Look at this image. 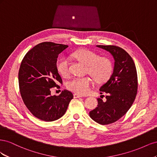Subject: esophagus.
I'll use <instances>...</instances> for the list:
<instances>
[{
  "label": "esophagus",
  "instance_id": "obj_1",
  "mask_svg": "<svg viewBox=\"0 0 157 157\" xmlns=\"http://www.w3.org/2000/svg\"><path fill=\"white\" fill-rule=\"evenodd\" d=\"M82 98V96L81 95H79L77 93L74 94V98Z\"/></svg>",
  "mask_w": 157,
  "mask_h": 157
}]
</instances>
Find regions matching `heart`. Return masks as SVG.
Instances as JSON below:
<instances>
[{
  "label": "heart",
  "instance_id": "b5f03b06",
  "mask_svg": "<svg viewBox=\"0 0 157 157\" xmlns=\"http://www.w3.org/2000/svg\"><path fill=\"white\" fill-rule=\"evenodd\" d=\"M75 58L86 65L87 73L97 82L105 81L113 72V65L111 61L105 57L98 56L93 51L88 49H80L73 54ZM57 69L61 77L67 78L69 76V63L67 58L59 59L56 63ZM92 81L88 77L75 78L70 81L68 88L78 94H87L91 88Z\"/></svg>",
  "mask_w": 157,
  "mask_h": 157
}]
</instances>
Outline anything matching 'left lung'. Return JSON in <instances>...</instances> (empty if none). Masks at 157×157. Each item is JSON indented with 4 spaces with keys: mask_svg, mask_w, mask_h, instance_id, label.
Segmentation results:
<instances>
[{
    "mask_svg": "<svg viewBox=\"0 0 157 157\" xmlns=\"http://www.w3.org/2000/svg\"><path fill=\"white\" fill-rule=\"evenodd\" d=\"M96 46L110 52L115 61L111 78L99 89L100 94H107L106 100L98 98V107L89 113L95 122L107 125L120 119L132 105L137 92V75L134 61L124 49L115 45Z\"/></svg>",
    "mask_w": 157,
    "mask_h": 157,
    "instance_id": "obj_1",
    "label": "left lung"
}]
</instances>
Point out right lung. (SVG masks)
Returning a JSON list of instances; mask_svg holds the SVG:
<instances>
[{
    "mask_svg": "<svg viewBox=\"0 0 157 157\" xmlns=\"http://www.w3.org/2000/svg\"><path fill=\"white\" fill-rule=\"evenodd\" d=\"M67 45L44 42L31 49L23 58L18 73L20 92L23 103L33 116L51 122L65 113L72 92L65 90L52 96L54 87L60 88L62 79L56 67L57 58Z\"/></svg>",
    "mask_w": 157,
    "mask_h": 157,
    "instance_id": "right-lung-1",
    "label": "right lung"
}]
</instances>
